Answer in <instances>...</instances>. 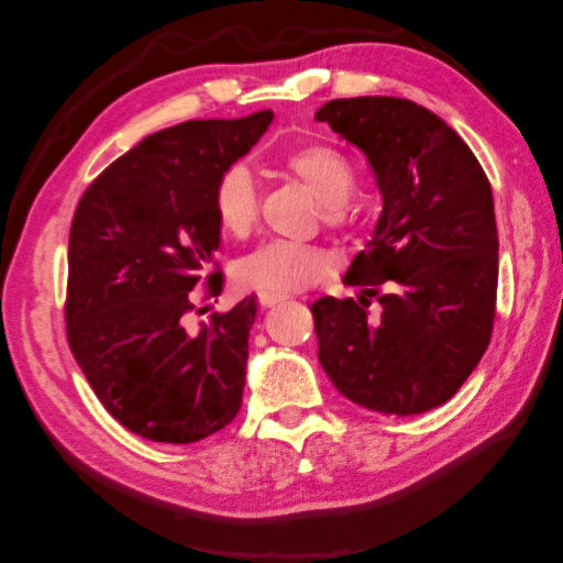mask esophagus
Listing matches in <instances>:
<instances>
[{
  "label": "esophagus",
  "mask_w": 563,
  "mask_h": 563,
  "mask_svg": "<svg viewBox=\"0 0 563 563\" xmlns=\"http://www.w3.org/2000/svg\"><path fill=\"white\" fill-rule=\"evenodd\" d=\"M279 301H284L282 297H269V294H260V307L262 309H269V307H274V303H279Z\"/></svg>",
  "instance_id": "esophagus-1"
}]
</instances>
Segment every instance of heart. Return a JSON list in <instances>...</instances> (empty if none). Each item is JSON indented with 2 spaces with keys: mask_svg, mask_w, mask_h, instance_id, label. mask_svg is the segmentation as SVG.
<instances>
[{
  "mask_svg": "<svg viewBox=\"0 0 563 563\" xmlns=\"http://www.w3.org/2000/svg\"><path fill=\"white\" fill-rule=\"evenodd\" d=\"M284 167L319 199L321 221L331 232L354 227L352 205L354 169L346 156L327 144H307L284 159ZM221 232L246 239L260 219V191L244 164L221 172L211 197ZM331 274V260L324 249L311 244L269 242L254 249L236 264V282L269 297H289L317 287Z\"/></svg>",
  "mask_w": 563,
  "mask_h": 563,
  "instance_id": "b5f03b06",
  "label": "heart"
}]
</instances>
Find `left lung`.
Listing matches in <instances>:
<instances>
[{"label":"left lung","instance_id":"1","mask_svg":"<svg viewBox=\"0 0 563 563\" xmlns=\"http://www.w3.org/2000/svg\"><path fill=\"white\" fill-rule=\"evenodd\" d=\"M372 164L384 211L344 276L356 299L311 303L319 364L349 401L411 417L449 401L489 346L499 284L492 184L444 119L399 97L317 112ZM372 300L379 318L367 314Z\"/></svg>","mask_w":563,"mask_h":563}]
</instances>
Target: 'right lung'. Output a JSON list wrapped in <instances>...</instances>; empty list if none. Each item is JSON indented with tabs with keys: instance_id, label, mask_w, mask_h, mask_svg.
Listing matches in <instances>:
<instances>
[{
	"instance_id": "right-lung-1",
	"label": "right lung",
	"mask_w": 563,
	"mask_h": 563,
	"mask_svg": "<svg viewBox=\"0 0 563 563\" xmlns=\"http://www.w3.org/2000/svg\"><path fill=\"white\" fill-rule=\"evenodd\" d=\"M269 109L197 119L119 156L79 199L69 232L67 339L104 409L134 434L195 444L242 409L254 297L189 327L214 264L217 179L269 129Z\"/></svg>"
}]
</instances>
